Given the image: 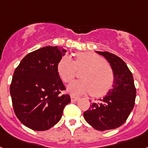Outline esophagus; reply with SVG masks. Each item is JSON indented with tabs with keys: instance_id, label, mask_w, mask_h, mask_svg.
I'll return each instance as SVG.
<instances>
[{
	"instance_id": "obj_1",
	"label": "esophagus",
	"mask_w": 148,
	"mask_h": 148,
	"mask_svg": "<svg viewBox=\"0 0 148 148\" xmlns=\"http://www.w3.org/2000/svg\"><path fill=\"white\" fill-rule=\"evenodd\" d=\"M79 99V96H76V95H71V101H78Z\"/></svg>"
}]
</instances>
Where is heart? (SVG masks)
I'll use <instances>...</instances> for the list:
<instances>
[{
    "mask_svg": "<svg viewBox=\"0 0 148 148\" xmlns=\"http://www.w3.org/2000/svg\"><path fill=\"white\" fill-rule=\"evenodd\" d=\"M82 79L74 81L68 86L73 95L90 92L94 97H101L109 91L114 82V72L108 62L99 55L91 52H79L74 60L69 56H63L57 63V73L62 81L70 82L77 74Z\"/></svg>",
    "mask_w": 148,
    "mask_h": 148,
    "instance_id": "obj_1",
    "label": "heart"
}]
</instances>
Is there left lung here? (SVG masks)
Instances as JSON below:
<instances>
[{"label": "left lung", "instance_id": "left-lung-1", "mask_svg": "<svg viewBox=\"0 0 148 148\" xmlns=\"http://www.w3.org/2000/svg\"><path fill=\"white\" fill-rule=\"evenodd\" d=\"M108 60L114 72L113 88L103 98L93 102L84 117L99 131L119 128L128 119L135 106L136 88L132 74L123 60L107 51H97Z\"/></svg>", "mask_w": 148, "mask_h": 148}]
</instances>
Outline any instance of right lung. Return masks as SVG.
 <instances>
[{
  "instance_id": "right-lung-1",
  "label": "right lung",
  "mask_w": 148,
  "mask_h": 148,
  "mask_svg": "<svg viewBox=\"0 0 148 148\" xmlns=\"http://www.w3.org/2000/svg\"><path fill=\"white\" fill-rule=\"evenodd\" d=\"M63 47H41L25 56L16 68L10 86L13 108L19 120L35 131H45L62 117L69 95L57 73Z\"/></svg>"
}]
</instances>
